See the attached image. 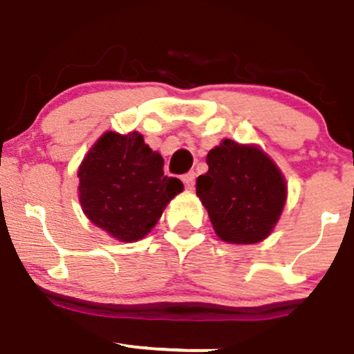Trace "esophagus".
I'll list each match as a JSON object with an SVG mask.
<instances>
[{
	"instance_id": "esophagus-1",
	"label": "esophagus",
	"mask_w": 354,
	"mask_h": 354,
	"mask_svg": "<svg viewBox=\"0 0 354 354\" xmlns=\"http://www.w3.org/2000/svg\"><path fill=\"white\" fill-rule=\"evenodd\" d=\"M182 180H184V184L187 189L192 190L194 189V184H195V172L192 170V172H187L184 177H182Z\"/></svg>"
}]
</instances>
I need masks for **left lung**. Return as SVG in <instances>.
Wrapping results in <instances>:
<instances>
[{
  "instance_id": "obj_1",
  "label": "left lung",
  "mask_w": 354,
  "mask_h": 354,
  "mask_svg": "<svg viewBox=\"0 0 354 354\" xmlns=\"http://www.w3.org/2000/svg\"><path fill=\"white\" fill-rule=\"evenodd\" d=\"M209 172L197 195L223 242L250 245L267 239L280 218L286 184L272 160L253 145L222 140L207 156Z\"/></svg>"
}]
</instances>
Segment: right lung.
Listing matches in <instances>:
<instances>
[{
    "label": "right lung",
    "mask_w": 354,
    "mask_h": 354,
    "mask_svg": "<svg viewBox=\"0 0 354 354\" xmlns=\"http://www.w3.org/2000/svg\"><path fill=\"white\" fill-rule=\"evenodd\" d=\"M79 201L94 225L120 242H136L159 222L184 184L164 176V159L139 132H106L77 172Z\"/></svg>",
    "instance_id": "add662e5"
}]
</instances>
